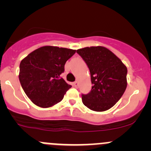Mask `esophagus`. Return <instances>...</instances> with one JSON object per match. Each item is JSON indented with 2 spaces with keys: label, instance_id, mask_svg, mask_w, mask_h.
<instances>
[{
  "label": "esophagus",
  "instance_id": "obj_1",
  "mask_svg": "<svg viewBox=\"0 0 151 151\" xmlns=\"http://www.w3.org/2000/svg\"><path fill=\"white\" fill-rule=\"evenodd\" d=\"M73 85H74V86L75 87V88H78V86H79L78 82H77V81H75V82H74V83H73Z\"/></svg>",
  "mask_w": 151,
  "mask_h": 151
}]
</instances>
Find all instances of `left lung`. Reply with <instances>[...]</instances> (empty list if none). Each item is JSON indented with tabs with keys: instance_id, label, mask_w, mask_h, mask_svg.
I'll list each match as a JSON object with an SVG mask.
<instances>
[{
	"instance_id": "left-lung-1",
	"label": "left lung",
	"mask_w": 151,
	"mask_h": 151,
	"mask_svg": "<svg viewBox=\"0 0 151 151\" xmlns=\"http://www.w3.org/2000/svg\"><path fill=\"white\" fill-rule=\"evenodd\" d=\"M77 52L89 68L93 85L88 94H82L83 103L96 112L110 109L126 91L127 68L104 47H85L77 50Z\"/></svg>"
}]
</instances>
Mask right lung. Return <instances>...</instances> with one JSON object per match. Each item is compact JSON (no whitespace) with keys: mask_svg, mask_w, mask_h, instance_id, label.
I'll use <instances>...</instances> for the list:
<instances>
[{"mask_svg":"<svg viewBox=\"0 0 151 151\" xmlns=\"http://www.w3.org/2000/svg\"><path fill=\"white\" fill-rule=\"evenodd\" d=\"M76 50L45 46L34 50L21 61L19 79L32 102L47 108L60 102L71 87L61 78L65 63Z\"/></svg>","mask_w":151,"mask_h":151,"instance_id":"obj_1","label":"right lung"}]
</instances>
